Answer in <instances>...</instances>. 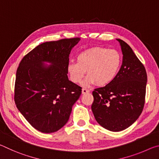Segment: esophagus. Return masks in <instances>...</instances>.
Instances as JSON below:
<instances>
[{"instance_id": "34e87169", "label": "esophagus", "mask_w": 159, "mask_h": 159, "mask_svg": "<svg viewBox=\"0 0 159 159\" xmlns=\"http://www.w3.org/2000/svg\"><path fill=\"white\" fill-rule=\"evenodd\" d=\"M90 93L89 90L85 89V88H83V89H82V93L83 94H86V93Z\"/></svg>"}]
</instances>
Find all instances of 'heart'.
Listing matches in <instances>:
<instances>
[{
  "mask_svg": "<svg viewBox=\"0 0 159 159\" xmlns=\"http://www.w3.org/2000/svg\"><path fill=\"white\" fill-rule=\"evenodd\" d=\"M122 57L118 50L104 47H93L79 54L77 61H69L67 71L75 83L88 76L82 85L88 87L96 83L99 86L109 84L114 80L121 66Z\"/></svg>",
  "mask_w": 159,
  "mask_h": 159,
  "instance_id": "obj_1",
  "label": "heart"
}]
</instances>
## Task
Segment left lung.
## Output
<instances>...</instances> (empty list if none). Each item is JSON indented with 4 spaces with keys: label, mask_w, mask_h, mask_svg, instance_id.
<instances>
[{
    "label": "left lung",
    "mask_w": 159,
    "mask_h": 159,
    "mask_svg": "<svg viewBox=\"0 0 159 159\" xmlns=\"http://www.w3.org/2000/svg\"><path fill=\"white\" fill-rule=\"evenodd\" d=\"M116 40L121 47L122 65L111 83L94 90L91 107L97 122L113 132L128 128L140 116L147 81L146 69L132 48Z\"/></svg>",
    "instance_id": "obj_1"
}]
</instances>
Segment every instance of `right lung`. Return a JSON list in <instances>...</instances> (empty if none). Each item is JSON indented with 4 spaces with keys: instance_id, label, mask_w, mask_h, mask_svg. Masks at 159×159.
<instances>
[{
    "instance_id": "obj_1",
    "label": "right lung",
    "mask_w": 159,
    "mask_h": 159,
    "mask_svg": "<svg viewBox=\"0 0 159 159\" xmlns=\"http://www.w3.org/2000/svg\"><path fill=\"white\" fill-rule=\"evenodd\" d=\"M79 41V38H72L43 43L26 54L19 64L15 104L41 133H54L62 128L81 94L82 88L67 76L70 52Z\"/></svg>"
}]
</instances>
